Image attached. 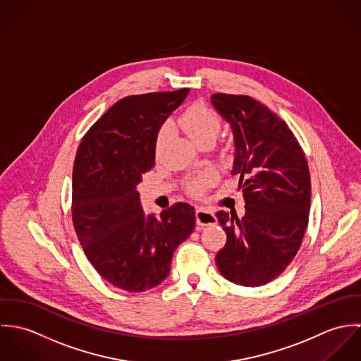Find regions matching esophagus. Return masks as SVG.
Segmentation results:
<instances>
[{
	"instance_id": "34e87169",
	"label": "esophagus",
	"mask_w": 361,
	"mask_h": 361,
	"mask_svg": "<svg viewBox=\"0 0 361 361\" xmlns=\"http://www.w3.org/2000/svg\"><path fill=\"white\" fill-rule=\"evenodd\" d=\"M196 224L199 226H208V225H215L216 224V216L206 211L204 208H196Z\"/></svg>"
}]
</instances>
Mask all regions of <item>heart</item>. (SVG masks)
<instances>
[{
	"instance_id": "1",
	"label": "heart",
	"mask_w": 361,
	"mask_h": 361,
	"mask_svg": "<svg viewBox=\"0 0 361 361\" xmlns=\"http://www.w3.org/2000/svg\"><path fill=\"white\" fill-rule=\"evenodd\" d=\"M178 125L185 130V133L199 146L204 143H214L219 130H221V118L219 115L206 104H193L190 105L178 119ZM171 133V123H164L155 139L157 150L166 140ZM216 179L215 172L206 171L202 175L188 182V192L193 196H202L207 186L214 183Z\"/></svg>"
}]
</instances>
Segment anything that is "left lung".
Returning <instances> with one entry per match:
<instances>
[{"label": "left lung", "mask_w": 361, "mask_h": 361, "mask_svg": "<svg viewBox=\"0 0 361 361\" xmlns=\"http://www.w3.org/2000/svg\"><path fill=\"white\" fill-rule=\"evenodd\" d=\"M216 112L231 125L235 143L232 175L239 176L246 212L238 218L218 211L226 243L216 256L224 278L261 286L296 256L309 224V165L285 121L249 96H211Z\"/></svg>", "instance_id": "left-lung-1"}]
</instances>
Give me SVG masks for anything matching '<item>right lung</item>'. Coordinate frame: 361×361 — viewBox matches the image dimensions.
Wrapping results in <instances>:
<instances>
[{
    "label": "right lung",
    "instance_id": "obj_1",
    "mask_svg": "<svg viewBox=\"0 0 361 361\" xmlns=\"http://www.w3.org/2000/svg\"><path fill=\"white\" fill-rule=\"evenodd\" d=\"M189 89L129 96L85 135L73 165L72 219L87 259L111 285L145 292L171 271L176 247L195 229V208L176 203L146 214L137 185L155 164L161 125Z\"/></svg>",
    "mask_w": 361,
    "mask_h": 361
}]
</instances>
